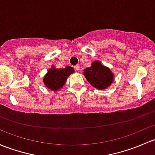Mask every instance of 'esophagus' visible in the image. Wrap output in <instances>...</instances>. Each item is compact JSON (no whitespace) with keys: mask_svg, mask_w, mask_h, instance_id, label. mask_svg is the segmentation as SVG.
Returning <instances> with one entry per match:
<instances>
[{"mask_svg":"<svg viewBox=\"0 0 155 155\" xmlns=\"http://www.w3.org/2000/svg\"><path fill=\"white\" fill-rule=\"evenodd\" d=\"M73 68H74L75 71H79V68H80V67H79V64H77V65H76V66L73 67Z\"/></svg>","mask_w":155,"mask_h":155,"instance_id":"obj_1","label":"esophagus"}]
</instances>
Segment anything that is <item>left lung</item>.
Returning a JSON list of instances; mask_svg holds the SVG:
<instances>
[{
    "label": "left lung",
    "instance_id": "8db88e82",
    "mask_svg": "<svg viewBox=\"0 0 155 155\" xmlns=\"http://www.w3.org/2000/svg\"><path fill=\"white\" fill-rule=\"evenodd\" d=\"M84 75L91 85L99 90L107 88L114 79V75L110 69L98 61H95L91 67L84 69Z\"/></svg>",
    "mask_w": 155,
    "mask_h": 155
}]
</instances>
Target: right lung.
<instances>
[{
	"label": "right lung",
	"mask_w": 155,
	"mask_h": 155,
	"mask_svg": "<svg viewBox=\"0 0 155 155\" xmlns=\"http://www.w3.org/2000/svg\"><path fill=\"white\" fill-rule=\"evenodd\" d=\"M74 72L71 67L56 69L53 68L49 70L48 74L44 78V83L48 88L52 91H58L64 85L67 78Z\"/></svg>",
	"instance_id": "right-lung-1"
}]
</instances>
